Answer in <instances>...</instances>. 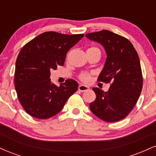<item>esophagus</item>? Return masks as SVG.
<instances>
[{
  "instance_id": "obj_1",
  "label": "esophagus",
  "mask_w": 156,
  "mask_h": 156,
  "mask_svg": "<svg viewBox=\"0 0 156 156\" xmlns=\"http://www.w3.org/2000/svg\"><path fill=\"white\" fill-rule=\"evenodd\" d=\"M89 89V87H88V86L83 85V84H81V85H80L79 87H78V90L80 91V92H85V91L88 90Z\"/></svg>"
}]
</instances>
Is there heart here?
Wrapping results in <instances>:
<instances>
[{"instance_id":"1","label":"heart","mask_w":156,"mask_h":156,"mask_svg":"<svg viewBox=\"0 0 156 156\" xmlns=\"http://www.w3.org/2000/svg\"><path fill=\"white\" fill-rule=\"evenodd\" d=\"M89 49H98V48H94V47H92V48H89ZM79 78L82 80V81L87 83V82H89L91 79V75L88 73H84V72L81 73L79 75Z\"/></svg>"}]
</instances>
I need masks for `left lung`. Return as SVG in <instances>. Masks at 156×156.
<instances>
[{
    "label": "left lung",
    "mask_w": 156,
    "mask_h": 156,
    "mask_svg": "<svg viewBox=\"0 0 156 156\" xmlns=\"http://www.w3.org/2000/svg\"><path fill=\"white\" fill-rule=\"evenodd\" d=\"M86 37L103 45L106 60L98 80L112 82L108 92L93 88L95 101L89 104L94 115L108 122L124 119L140 96L143 78L139 55L128 39L108 30L89 33Z\"/></svg>",
    "instance_id": "8db88e82"
}]
</instances>
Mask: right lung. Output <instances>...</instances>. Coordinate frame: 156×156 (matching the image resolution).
<instances>
[{
  "label": "right lung",
  "mask_w": 156,
  "mask_h": 156,
  "mask_svg": "<svg viewBox=\"0 0 156 156\" xmlns=\"http://www.w3.org/2000/svg\"><path fill=\"white\" fill-rule=\"evenodd\" d=\"M84 34L44 32L23 46L15 64V86L20 103L31 117L48 119L62 110L78 84L68 79L57 87L51 70L64 65L67 51Z\"/></svg>",
  "instance_id": "add662e5"
}]
</instances>
